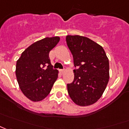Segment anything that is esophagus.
<instances>
[{
  "instance_id": "34e87169",
  "label": "esophagus",
  "mask_w": 129,
  "mask_h": 129,
  "mask_svg": "<svg viewBox=\"0 0 129 129\" xmlns=\"http://www.w3.org/2000/svg\"><path fill=\"white\" fill-rule=\"evenodd\" d=\"M59 72H60L62 74H63V73L64 72V70H59Z\"/></svg>"
}]
</instances>
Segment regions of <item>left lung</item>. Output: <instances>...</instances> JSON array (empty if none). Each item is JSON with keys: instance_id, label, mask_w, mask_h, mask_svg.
Wrapping results in <instances>:
<instances>
[{"instance_id": "1", "label": "left lung", "mask_w": 129, "mask_h": 129, "mask_svg": "<svg viewBox=\"0 0 129 129\" xmlns=\"http://www.w3.org/2000/svg\"><path fill=\"white\" fill-rule=\"evenodd\" d=\"M66 42L76 67L73 82L67 84L68 94L79 106L91 105L100 99L109 82V59L102 47L88 38L67 35Z\"/></svg>"}]
</instances>
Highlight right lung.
Segmentation results:
<instances>
[{
	"label": "right lung",
	"instance_id": "obj_1",
	"mask_svg": "<svg viewBox=\"0 0 129 129\" xmlns=\"http://www.w3.org/2000/svg\"><path fill=\"white\" fill-rule=\"evenodd\" d=\"M59 41V37H52L34 42L17 61L15 75L19 87L33 102L45 99L57 79L58 70L52 68L49 53Z\"/></svg>",
	"mask_w": 129,
	"mask_h": 129
}]
</instances>
